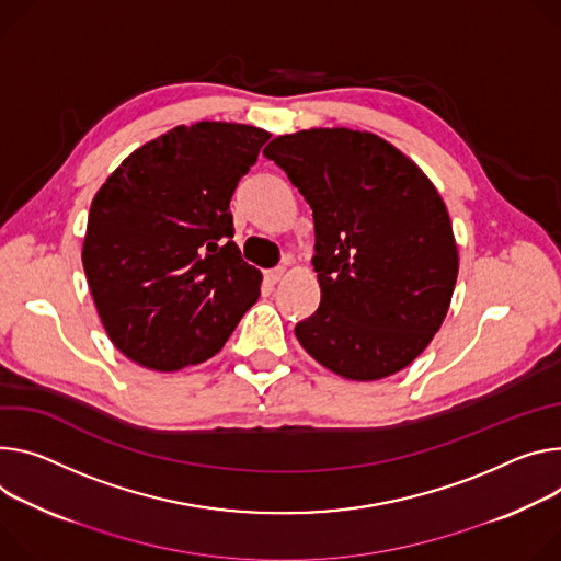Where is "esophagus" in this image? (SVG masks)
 <instances>
[{"mask_svg":"<svg viewBox=\"0 0 561 561\" xmlns=\"http://www.w3.org/2000/svg\"><path fill=\"white\" fill-rule=\"evenodd\" d=\"M286 275V268H273V271H266V282L271 284V286H275L277 282H282V277Z\"/></svg>","mask_w":561,"mask_h":561,"instance_id":"34e87169","label":"esophagus"}]
</instances>
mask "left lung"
I'll list each match as a JSON object with an SVG mask.
<instances>
[{"label": "left lung", "mask_w": 561, "mask_h": 561, "mask_svg": "<svg viewBox=\"0 0 561 561\" xmlns=\"http://www.w3.org/2000/svg\"><path fill=\"white\" fill-rule=\"evenodd\" d=\"M264 157L313 210L322 297L295 327L299 344L358 382L412 365L440 329L458 275L434 183L385 138L346 127L277 136Z\"/></svg>", "instance_id": "obj_1"}]
</instances>
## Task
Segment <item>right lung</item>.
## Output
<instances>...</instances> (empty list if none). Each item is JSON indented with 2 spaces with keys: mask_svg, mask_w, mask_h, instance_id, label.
<instances>
[{
  "mask_svg": "<svg viewBox=\"0 0 561 561\" xmlns=\"http://www.w3.org/2000/svg\"><path fill=\"white\" fill-rule=\"evenodd\" d=\"M266 129L201 121L145 142L91 201L82 266L100 322L129 360L179 371L221 351L260 297L230 198Z\"/></svg>",
  "mask_w": 561,
  "mask_h": 561,
  "instance_id": "1",
  "label": "right lung"
}]
</instances>
